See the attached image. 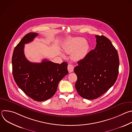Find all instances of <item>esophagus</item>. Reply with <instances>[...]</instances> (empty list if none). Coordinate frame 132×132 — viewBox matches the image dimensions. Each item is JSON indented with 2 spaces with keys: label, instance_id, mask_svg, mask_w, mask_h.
<instances>
[{
  "label": "esophagus",
  "instance_id": "esophagus-1",
  "mask_svg": "<svg viewBox=\"0 0 132 132\" xmlns=\"http://www.w3.org/2000/svg\"><path fill=\"white\" fill-rule=\"evenodd\" d=\"M67 69H68V70L69 72H71L73 71L74 66L71 64H68V67H67Z\"/></svg>",
  "mask_w": 132,
  "mask_h": 132
}]
</instances>
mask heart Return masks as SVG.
<instances>
[{
  "instance_id": "heart-1",
  "label": "heart",
  "mask_w": 132,
  "mask_h": 132,
  "mask_svg": "<svg viewBox=\"0 0 132 132\" xmlns=\"http://www.w3.org/2000/svg\"><path fill=\"white\" fill-rule=\"evenodd\" d=\"M65 52L71 54V59L73 61H79L83 59L88 54L89 46L85 39L81 37H74L66 41L63 46Z\"/></svg>"
}]
</instances>
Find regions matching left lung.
<instances>
[{"instance_id":"8db88e82","label":"left lung","mask_w":132,"mask_h":132,"mask_svg":"<svg viewBox=\"0 0 132 132\" xmlns=\"http://www.w3.org/2000/svg\"><path fill=\"white\" fill-rule=\"evenodd\" d=\"M96 46L74 68L77 76L75 87L79 95L88 100L95 99L105 93L116 82L119 73L118 52L110 40L96 35Z\"/></svg>"}]
</instances>
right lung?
Listing matches in <instances>:
<instances>
[{"instance_id":"add662e5","label":"right lung","mask_w":132,"mask_h":132,"mask_svg":"<svg viewBox=\"0 0 132 132\" xmlns=\"http://www.w3.org/2000/svg\"><path fill=\"white\" fill-rule=\"evenodd\" d=\"M36 33L26 34L15 47L12 57V73L15 82L28 97L36 101L52 97L59 83L68 73L67 63H54L47 60L40 63L29 62L24 54V44L32 42Z\"/></svg>"}]
</instances>
